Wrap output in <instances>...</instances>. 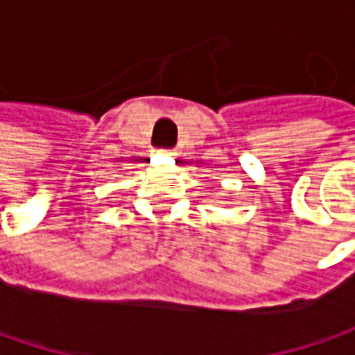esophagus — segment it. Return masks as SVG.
Segmentation results:
<instances>
[{"label":"esophagus","mask_w":355,"mask_h":355,"mask_svg":"<svg viewBox=\"0 0 355 355\" xmlns=\"http://www.w3.org/2000/svg\"><path fill=\"white\" fill-rule=\"evenodd\" d=\"M168 156H171V152H168Z\"/></svg>","instance_id":"34e87169"}]
</instances>
